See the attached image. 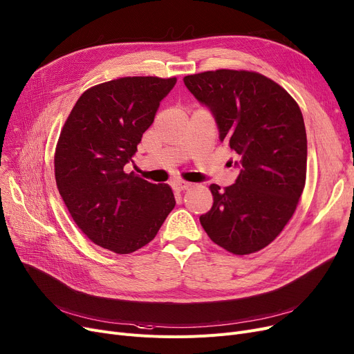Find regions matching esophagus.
<instances>
[{
    "label": "esophagus",
    "mask_w": 354,
    "mask_h": 354,
    "mask_svg": "<svg viewBox=\"0 0 354 354\" xmlns=\"http://www.w3.org/2000/svg\"><path fill=\"white\" fill-rule=\"evenodd\" d=\"M173 187L177 192H183V190H189L192 187V185H190V183H186V181H174Z\"/></svg>",
    "instance_id": "1"
}]
</instances>
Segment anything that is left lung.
Wrapping results in <instances>:
<instances>
[{"instance_id":"obj_1","label":"left lung","mask_w":354,"mask_h":354,"mask_svg":"<svg viewBox=\"0 0 354 354\" xmlns=\"http://www.w3.org/2000/svg\"><path fill=\"white\" fill-rule=\"evenodd\" d=\"M183 81L215 118L239 168L232 186H210L214 205L201 216L203 230L232 254L260 251L285 228L305 187L301 109L279 84L250 71H207Z\"/></svg>"}]
</instances>
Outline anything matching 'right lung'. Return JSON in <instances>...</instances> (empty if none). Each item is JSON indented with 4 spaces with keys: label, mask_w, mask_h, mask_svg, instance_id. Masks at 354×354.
Instances as JSON below:
<instances>
[{
    "label": "right lung",
    "mask_w": 354,
    "mask_h": 354,
    "mask_svg": "<svg viewBox=\"0 0 354 354\" xmlns=\"http://www.w3.org/2000/svg\"><path fill=\"white\" fill-rule=\"evenodd\" d=\"M177 78L124 77L78 98L55 152L59 194L78 228L118 254L147 245L176 206L171 187L126 174L144 132Z\"/></svg>",
    "instance_id": "add662e5"
}]
</instances>
